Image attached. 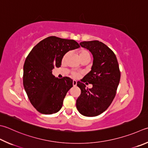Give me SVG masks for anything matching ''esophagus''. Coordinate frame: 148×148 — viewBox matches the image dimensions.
<instances>
[{
  "instance_id": "34e87169",
  "label": "esophagus",
  "mask_w": 148,
  "mask_h": 148,
  "mask_svg": "<svg viewBox=\"0 0 148 148\" xmlns=\"http://www.w3.org/2000/svg\"><path fill=\"white\" fill-rule=\"evenodd\" d=\"M77 82L76 80H73V86H77Z\"/></svg>"
}]
</instances>
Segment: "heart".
<instances>
[{"label":"heart","mask_w":148,"mask_h":148,"mask_svg":"<svg viewBox=\"0 0 148 148\" xmlns=\"http://www.w3.org/2000/svg\"><path fill=\"white\" fill-rule=\"evenodd\" d=\"M67 55H68V53H66L64 56L63 60L65 59L66 57H67ZM78 55H79V57L80 59V58H82L84 57H90V53H89L88 50H86L85 49H80L79 50V51H78ZM72 75H73L74 77H79V74L78 73H75V72H74V73H72Z\"/></svg>","instance_id":"1"}]
</instances>
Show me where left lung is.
<instances>
[{
    "label": "left lung",
    "mask_w": 148,
    "mask_h": 148,
    "mask_svg": "<svg viewBox=\"0 0 148 148\" xmlns=\"http://www.w3.org/2000/svg\"><path fill=\"white\" fill-rule=\"evenodd\" d=\"M80 45L93 55L91 70L83 78L84 82L91 84L93 87L88 89L84 83L77 82L81 93L77 99L76 106L82 115L95 116L106 110L113 102L121 71L116 55L104 43L99 40L84 41Z\"/></svg>",
    "instance_id": "obj_1"
}]
</instances>
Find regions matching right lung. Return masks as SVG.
Returning <instances> with one entry per match:
<instances>
[{"mask_svg": "<svg viewBox=\"0 0 148 148\" xmlns=\"http://www.w3.org/2000/svg\"><path fill=\"white\" fill-rule=\"evenodd\" d=\"M79 47L74 40L51 36L38 42L27 55L23 85L30 102L38 112L50 115L62 108L67 92L73 87V80L68 77L58 79L53 75L52 69L60 67L67 52Z\"/></svg>", "mask_w": 148, "mask_h": 148, "instance_id": "right-lung-1", "label": "right lung"}]
</instances>
